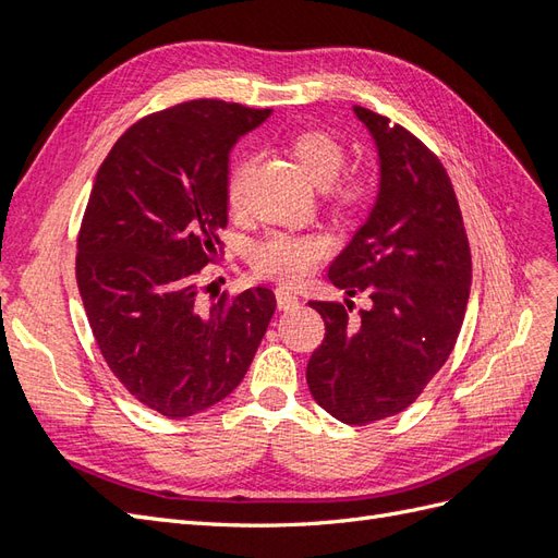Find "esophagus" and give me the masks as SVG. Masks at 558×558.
I'll use <instances>...</instances> for the list:
<instances>
[{"instance_id":"esophagus-1","label":"esophagus","mask_w":558,"mask_h":558,"mask_svg":"<svg viewBox=\"0 0 558 558\" xmlns=\"http://www.w3.org/2000/svg\"><path fill=\"white\" fill-rule=\"evenodd\" d=\"M276 302H278V308L288 311V308H294L296 304H300V296H296L294 292H290L288 288H278L276 290Z\"/></svg>"}]
</instances>
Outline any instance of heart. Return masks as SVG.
<instances>
[{
    "label": "heart",
    "mask_w": 558,
    "mask_h": 558,
    "mask_svg": "<svg viewBox=\"0 0 558 558\" xmlns=\"http://www.w3.org/2000/svg\"><path fill=\"white\" fill-rule=\"evenodd\" d=\"M290 159L296 171L304 175L306 183L316 190L332 192V202L344 211H354L366 202L368 190L359 178H347L344 183L335 185L340 171L344 168V147L338 140L320 131H304L294 135L288 145ZM247 173V161H238L232 168L228 183V202L232 209H238L242 199V183ZM328 242L320 235H274L264 240L254 250V266L258 274L276 278L280 282L302 280L311 266L326 254Z\"/></svg>",
    "instance_id": "1"
}]
</instances>
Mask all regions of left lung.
Here are the masks:
<instances>
[{"label":"left lung","mask_w":558,"mask_h":558,"mask_svg":"<svg viewBox=\"0 0 558 558\" xmlns=\"http://www.w3.org/2000/svg\"><path fill=\"white\" fill-rule=\"evenodd\" d=\"M378 151V194L328 278L340 302H308L326 338L308 359V390L349 425L404 411L445 366L471 292V250L449 175L435 154L401 125L354 107ZM372 306L348 316V296Z\"/></svg>","instance_id":"8db88e82"}]
</instances>
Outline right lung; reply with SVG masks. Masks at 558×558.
I'll return each mask as SVG.
<instances>
[{"label": "right lung", "instance_id": "right-lung-1", "mask_svg": "<svg viewBox=\"0 0 558 558\" xmlns=\"http://www.w3.org/2000/svg\"><path fill=\"white\" fill-rule=\"evenodd\" d=\"M270 109L194 99L128 128L99 166L75 278L99 352L142 404L187 418L242 383L276 294L199 300L228 226L230 151Z\"/></svg>", "mask_w": 558, "mask_h": 558}]
</instances>
